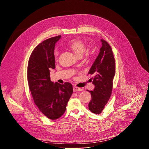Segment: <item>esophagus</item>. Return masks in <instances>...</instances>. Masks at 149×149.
I'll use <instances>...</instances> for the list:
<instances>
[{
  "instance_id": "1",
  "label": "esophagus",
  "mask_w": 149,
  "mask_h": 149,
  "mask_svg": "<svg viewBox=\"0 0 149 149\" xmlns=\"http://www.w3.org/2000/svg\"><path fill=\"white\" fill-rule=\"evenodd\" d=\"M73 92H77V91H82L81 88L77 87V86H74L73 88Z\"/></svg>"
}]
</instances>
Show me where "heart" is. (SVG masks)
Here are the masks:
<instances>
[{"mask_svg":"<svg viewBox=\"0 0 149 149\" xmlns=\"http://www.w3.org/2000/svg\"><path fill=\"white\" fill-rule=\"evenodd\" d=\"M68 46L77 56H82L83 53L85 52V44L82 41L79 39H73L70 40L68 42ZM54 54L55 58H57L58 54L57 50H55Z\"/></svg>","mask_w":149,"mask_h":149,"instance_id":"1","label":"heart"}]
</instances>
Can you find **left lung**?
<instances>
[{
  "label": "left lung",
  "instance_id": "left-lung-1",
  "mask_svg": "<svg viewBox=\"0 0 149 149\" xmlns=\"http://www.w3.org/2000/svg\"><path fill=\"white\" fill-rule=\"evenodd\" d=\"M100 52L91 67L88 74H93V91H88L91 100L89 109L93 113L100 114L111 95L113 79L115 73V63L112 49L108 43L101 39Z\"/></svg>",
  "mask_w": 149,
  "mask_h": 149
}]
</instances>
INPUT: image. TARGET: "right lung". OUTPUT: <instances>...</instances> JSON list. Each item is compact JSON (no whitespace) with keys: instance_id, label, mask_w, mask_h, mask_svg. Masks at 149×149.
Here are the masks:
<instances>
[{"instance_id":"add662e5","label":"right lung","mask_w":149,"mask_h":149,"mask_svg":"<svg viewBox=\"0 0 149 149\" xmlns=\"http://www.w3.org/2000/svg\"><path fill=\"white\" fill-rule=\"evenodd\" d=\"M61 38L58 36L40 43L33 51L27 66L28 84L34 102L43 114L52 120L64 114L73 93L70 83L61 84L50 80V70L56 67L55 45Z\"/></svg>"}]
</instances>
